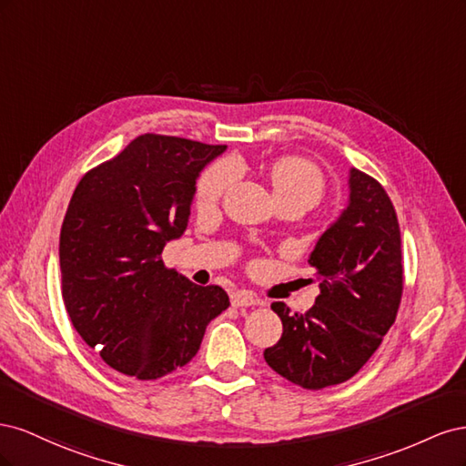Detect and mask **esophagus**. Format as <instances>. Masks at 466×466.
I'll list each match as a JSON object with an SVG mask.
<instances>
[{"mask_svg": "<svg viewBox=\"0 0 466 466\" xmlns=\"http://www.w3.org/2000/svg\"><path fill=\"white\" fill-rule=\"evenodd\" d=\"M231 303L233 307H255V305H264L257 295H252L250 291H237L235 295H231Z\"/></svg>", "mask_w": 466, "mask_h": 466, "instance_id": "obj_1", "label": "esophagus"}]
</instances>
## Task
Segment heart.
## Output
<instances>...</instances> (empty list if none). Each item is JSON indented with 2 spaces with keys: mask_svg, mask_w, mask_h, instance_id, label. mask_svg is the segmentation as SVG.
Returning a JSON list of instances; mask_svg holds the SVG:
<instances>
[{
  "mask_svg": "<svg viewBox=\"0 0 466 466\" xmlns=\"http://www.w3.org/2000/svg\"><path fill=\"white\" fill-rule=\"evenodd\" d=\"M235 178V165L231 161H218L209 165L196 182V200L202 206H211L223 198ZM270 180L278 200L301 198L315 206L324 194V173L320 167L301 157V155H284L270 165Z\"/></svg>",
  "mask_w": 466,
  "mask_h": 466,
  "instance_id": "1",
  "label": "heart"
}]
</instances>
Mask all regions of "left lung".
I'll use <instances>...</instances> for the list:
<instances>
[{"instance_id": "1", "label": "left lung", "mask_w": 466, "mask_h": 466, "mask_svg": "<svg viewBox=\"0 0 466 466\" xmlns=\"http://www.w3.org/2000/svg\"><path fill=\"white\" fill-rule=\"evenodd\" d=\"M309 264L320 293L307 313L276 301L284 332L264 360L309 390L354 377L397 319L404 268L397 211L385 188L358 168L350 171V204L322 233Z\"/></svg>"}]
</instances>
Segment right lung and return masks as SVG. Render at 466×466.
Listing matches in <instances>:
<instances>
[{"instance_id":"obj_1","label":"right lung","mask_w":466,"mask_h":466,"mask_svg":"<svg viewBox=\"0 0 466 466\" xmlns=\"http://www.w3.org/2000/svg\"><path fill=\"white\" fill-rule=\"evenodd\" d=\"M223 151L144 134L76 187L60 231L62 298L74 329L112 370L139 380L173 373L229 307L219 286H196L161 258L187 229L198 173Z\"/></svg>"}]
</instances>
